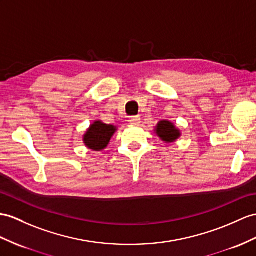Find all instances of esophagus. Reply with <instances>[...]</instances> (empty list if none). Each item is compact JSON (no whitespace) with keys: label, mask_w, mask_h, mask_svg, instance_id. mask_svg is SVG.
<instances>
[{"label":"esophagus","mask_w":256,"mask_h":256,"mask_svg":"<svg viewBox=\"0 0 256 256\" xmlns=\"http://www.w3.org/2000/svg\"><path fill=\"white\" fill-rule=\"evenodd\" d=\"M140 117L139 116H134V117H130L129 118V122L130 124H132V126H138V124H140Z\"/></svg>","instance_id":"obj_1"}]
</instances>
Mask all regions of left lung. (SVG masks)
Listing matches in <instances>:
<instances>
[{
    "instance_id": "obj_1",
    "label": "left lung",
    "mask_w": 256,
    "mask_h": 256,
    "mask_svg": "<svg viewBox=\"0 0 256 256\" xmlns=\"http://www.w3.org/2000/svg\"><path fill=\"white\" fill-rule=\"evenodd\" d=\"M154 132L156 134L158 138L165 143H172L180 138L182 132L175 126V124L170 120H160L155 126Z\"/></svg>"
}]
</instances>
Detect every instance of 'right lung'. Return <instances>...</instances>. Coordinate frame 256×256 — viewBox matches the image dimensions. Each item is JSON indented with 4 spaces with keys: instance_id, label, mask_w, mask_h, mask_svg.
<instances>
[{
    "instance_id": "obj_1",
    "label": "right lung",
    "mask_w": 256,
    "mask_h": 256,
    "mask_svg": "<svg viewBox=\"0 0 256 256\" xmlns=\"http://www.w3.org/2000/svg\"><path fill=\"white\" fill-rule=\"evenodd\" d=\"M117 132L114 124H104L101 120L93 122L84 134V146L92 151H102L108 146L110 138Z\"/></svg>"
}]
</instances>
